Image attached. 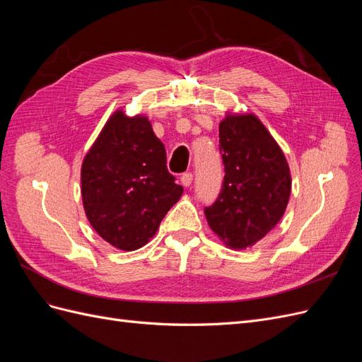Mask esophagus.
Returning a JSON list of instances; mask_svg holds the SVG:
<instances>
[{
	"instance_id": "esophagus-1",
	"label": "esophagus",
	"mask_w": 362,
	"mask_h": 362,
	"mask_svg": "<svg viewBox=\"0 0 362 362\" xmlns=\"http://www.w3.org/2000/svg\"><path fill=\"white\" fill-rule=\"evenodd\" d=\"M192 181H193V173L192 172H185V173L181 175V184L184 185V187H189Z\"/></svg>"
}]
</instances>
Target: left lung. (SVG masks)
<instances>
[{
	"mask_svg": "<svg viewBox=\"0 0 362 362\" xmlns=\"http://www.w3.org/2000/svg\"><path fill=\"white\" fill-rule=\"evenodd\" d=\"M225 177L205 217L226 246L245 249L276 226L286 213L291 177L286 156L254 115H228L218 125Z\"/></svg>",
	"mask_w": 362,
	"mask_h": 362,
	"instance_id": "8db88e82",
	"label": "left lung"
}]
</instances>
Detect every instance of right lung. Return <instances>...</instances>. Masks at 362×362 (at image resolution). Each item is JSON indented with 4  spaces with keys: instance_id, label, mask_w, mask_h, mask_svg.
<instances>
[{
    "instance_id": "add662e5",
    "label": "right lung",
    "mask_w": 362,
    "mask_h": 362,
    "mask_svg": "<svg viewBox=\"0 0 362 362\" xmlns=\"http://www.w3.org/2000/svg\"><path fill=\"white\" fill-rule=\"evenodd\" d=\"M181 194L148 117L116 112L81 166L83 205L95 231L117 249L136 250Z\"/></svg>"
}]
</instances>
